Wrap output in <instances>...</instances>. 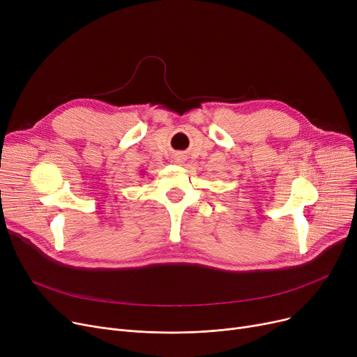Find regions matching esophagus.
<instances>
[{
  "mask_svg": "<svg viewBox=\"0 0 357 357\" xmlns=\"http://www.w3.org/2000/svg\"><path fill=\"white\" fill-rule=\"evenodd\" d=\"M175 162H176V163H182V162H183V158H181V156H176Z\"/></svg>",
  "mask_w": 357,
  "mask_h": 357,
  "instance_id": "1",
  "label": "esophagus"
}]
</instances>
